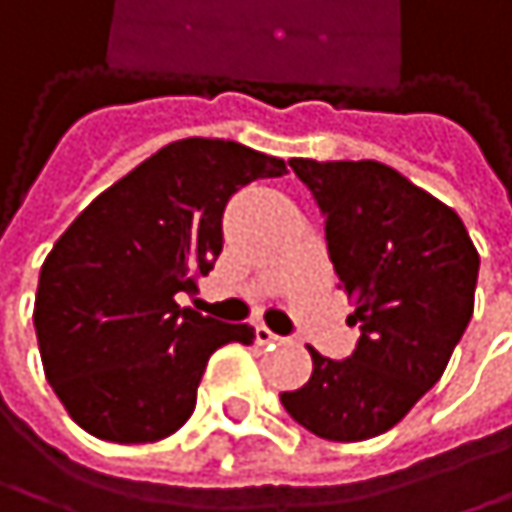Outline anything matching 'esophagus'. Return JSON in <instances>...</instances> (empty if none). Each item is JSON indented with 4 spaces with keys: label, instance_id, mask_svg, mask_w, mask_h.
Masks as SVG:
<instances>
[{
    "label": "esophagus",
    "instance_id": "34e87169",
    "mask_svg": "<svg viewBox=\"0 0 512 512\" xmlns=\"http://www.w3.org/2000/svg\"><path fill=\"white\" fill-rule=\"evenodd\" d=\"M255 341L260 347H266V344H278L281 338L272 329H266V326H255Z\"/></svg>",
    "mask_w": 512,
    "mask_h": 512
}]
</instances>
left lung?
Segmentation results:
<instances>
[{
	"label": "left lung",
	"instance_id": "1",
	"mask_svg": "<svg viewBox=\"0 0 512 512\" xmlns=\"http://www.w3.org/2000/svg\"><path fill=\"white\" fill-rule=\"evenodd\" d=\"M326 216L335 272L356 311L344 361L308 347L311 379L284 391L293 421L329 442H364L442 379L474 311L480 255L462 219L376 159H290Z\"/></svg>",
	"mask_w": 512,
	"mask_h": 512
}]
</instances>
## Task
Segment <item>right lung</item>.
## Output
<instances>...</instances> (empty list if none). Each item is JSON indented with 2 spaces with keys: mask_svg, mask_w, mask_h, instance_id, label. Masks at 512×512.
Wrapping results in <instances>:
<instances>
[{
  "mask_svg": "<svg viewBox=\"0 0 512 512\" xmlns=\"http://www.w3.org/2000/svg\"><path fill=\"white\" fill-rule=\"evenodd\" d=\"M284 159L225 139H180L106 192L55 240L41 266L35 332L44 373L91 436L145 445L195 412L210 356L252 344L249 323L177 305L213 269L228 198Z\"/></svg>",
  "mask_w": 512,
  "mask_h": 512,
  "instance_id": "1",
  "label": "right lung"
}]
</instances>
